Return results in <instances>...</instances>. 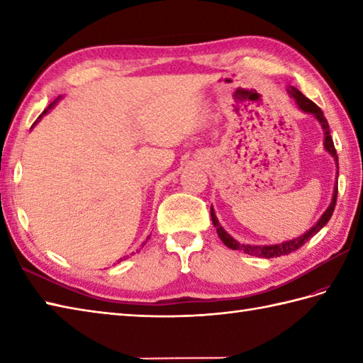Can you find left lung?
<instances>
[{
	"instance_id": "obj_1",
	"label": "left lung",
	"mask_w": 363,
	"mask_h": 363,
	"mask_svg": "<svg viewBox=\"0 0 363 363\" xmlns=\"http://www.w3.org/2000/svg\"><path fill=\"white\" fill-rule=\"evenodd\" d=\"M289 94L296 99V103L299 106V109H303L304 112L307 113H312L315 118H317L320 123H321V128L323 130H325V148L333 154V157L335 159V162L338 164V157H337V151H335V146H334V142H333V137H330V130H329V123L328 120L325 118V115H323V111L320 109V107L315 104L313 101H311L309 98H306L301 91L295 87H289ZM337 194H338V187L335 186L334 189V196H333V203H330V206L328 207V211L323 213V217L318 220L317 225H315L313 228H311V230H307V233L304 235H301L298 238H295V240H289V242H284L281 245H272V246H254V245H240L237 240H234L233 237H230L225 229H223L220 226V223L217 220V217H215V212L213 209H211V217H212V223L213 226L217 228V233H218V237L221 238V242L225 243L228 248L230 250H242L243 252L250 254V256H256V257H265V259H272V257H279V256H285V254H290L293 251L299 250L301 246H303L309 238H312L315 234L318 233V230L326 225V223L330 220V217H333L334 213V209H335V203H337Z\"/></svg>"
}]
</instances>
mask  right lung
Instances as JSON below:
<instances>
[{
	"instance_id": "obj_1",
	"label": "right lung",
	"mask_w": 363,
	"mask_h": 363,
	"mask_svg": "<svg viewBox=\"0 0 363 363\" xmlns=\"http://www.w3.org/2000/svg\"><path fill=\"white\" fill-rule=\"evenodd\" d=\"M54 103H56V101H54ZM54 103H51V104H50V106H48V107H46V109H45V111H43V112H42V113H40V117H42V115H45V113H46V112H48V111H50V109H51V107H52V104H54ZM40 117H38V118H37V121H38V120H40ZM37 121H35V123H37Z\"/></svg>"
}]
</instances>
